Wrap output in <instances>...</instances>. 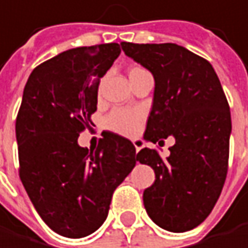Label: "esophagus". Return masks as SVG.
Returning <instances> with one entry per match:
<instances>
[{"mask_svg":"<svg viewBox=\"0 0 248 248\" xmlns=\"http://www.w3.org/2000/svg\"><path fill=\"white\" fill-rule=\"evenodd\" d=\"M133 144H134V147H136L137 152L143 147V141H141L140 139H134V140H133Z\"/></svg>","mask_w":248,"mask_h":248,"instance_id":"esophagus-1","label":"esophagus"}]
</instances>
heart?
<instances>
[{
    "mask_svg": "<svg viewBox=\"0 0 248 248\" xmlns=\"http://www.w3.org/2000/svg\"><path fill=\"white\" fill-rule=\"evenodd\" d=\"M144 112L140 108H117L105 118V127L120 134H133L143 121Z\"/></svg>",
    "mask_w": 248,
    "mask_h": 248,
    "instance_id": "obj_1",
    "label": "heart"
}]
</instances>
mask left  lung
I'll return each instance as SVG.
<instances>
[{
	"mask_svg": "<svg viewBox=\"0 0 248 248\" xmlns=\"http://www.w3.org/2000/svg\"><path fill=\"white\" fill-rule=\"evenodd\" d=\"M125 55L155 77L152 111L144 139L175 137L170 156L144 147L140 164L150 165L155 183L143 203L152 221L171 232L200 225L218 202L230 158L231 112L212 64L175 44L121 42Z\"/></svg>",
	"mask_w": 248,
	"mask_h": 248,
	"instance_id": "obj_1",
	"label": "left lung"
}]
</instances>
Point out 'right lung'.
<instances>
[{"mask_svg": "<svg viewBox=\"0 0 248 248\" xmlns=\"http://www.w3.org/2000/svg\"><path fill=\"white\" fill-rule=\"evenodd\" d=\"M118 44L73 48L30 74L16 120L18 175L44 222L81 238L107 219L114 190L136 165L133 143L105 133L96 149L80 147L93 125L101 78L118 58Z\"/></svg>", "mask_w": 248, "mask_h": 248, "instance_id": "right-lung-1", "label": "right lung"}]
</instances>
